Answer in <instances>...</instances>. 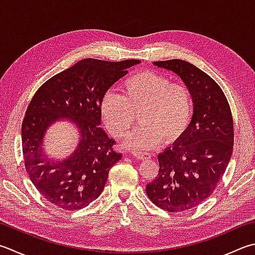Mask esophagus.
<instances>
[{
	"label": "esophagus",
	"instance_id": "34e87169",
	"mask_svg": "<svg viewBox=\"0 0 255 255\" xmlns=\"http://www.w3.org/2000/svg\"><path fill=\"white\" fill-rule=\"evenodd\" d=\"M132 154L134 157H136L137 160H147V158L151 157L150 154H146V153H141V152H133Z\"/></svg>",
	"mask_w": 255,
	"mask_h": 255
}]
</instances>
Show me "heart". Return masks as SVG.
I'll return each mask as SVG.
<instances>
[{
	"mask_svg": "<svg viewBox=\"0 0 255 255\" xmlns=\"http://www.w3.org/2000/svg\"><path fill=\"white\" fill-rule=\"evenodd\" d=\"M122 95L108 93L101 102V115L114 137L126 136L138 114V124L124 142V146L146 152L162 140L174 142L189 127L193 109L190 90L171 83L166 76L143 71L129 76L121 86Z\"/></svg>",
	"mask_w": 255,
	"mask_h": 255,
	"instance_id": "1",
	"label": "heart"
}]
</instances>
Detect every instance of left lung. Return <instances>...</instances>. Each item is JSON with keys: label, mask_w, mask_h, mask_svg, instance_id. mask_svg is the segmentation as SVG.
Returning <instances> with one entry per match:
<instances>
[{"label": "left lung", "mask_w": 255, "mask_h": 255, "mask_svg": "<svg viewBox=\"0 0 255 255\" xmlns=\"http://www.w3.org/2000/svg\"><path fill=\"white\" fill-rule=\"evenodd\" d=\"M183 81L193 115L182 136L157 155L158 174L146 184L153 203L169 212L194 208L212 194L233 151V120L228 100L215 81L182 60L153 62Z\"/></svg>", "instance_id": "8db88e82"}]
</instances>
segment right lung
<instances>
[{
    "instance_id": "add662e5",
    "label": "right lung",
    "mask_w": 255,
    "mask_h": 255,
    "mask_svg": "<svg viewBox=\"0 0 255 255\" xmlns=\"http://www.w3.org/2000/svg\"><path fill=\"white\" fill-rule=\"evenodd\" d=\"M140 63L85 59L36 91L22 123L24 163L32 183L52 204L80 210L102 193L109 171L122 154L100 127L101 102L128 69ZM59 121L72 123L79 133L75 152L62 160L50 158L44 148L46 131Z\"/></svg>"
}]
</instances>
